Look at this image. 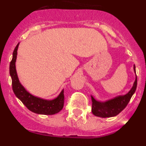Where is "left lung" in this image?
<instances>
[{"label":"left lung","instance_id":"1","mask_svg":"<svg viewBox=\"0 0 146 146\" xmlns=\"http://www.w3.org/2000/svg\"><path fill=\"white\" fill-rule=\"evenodd\" d=\"M134 71L136 74L135 66L134 65ZM137 75L133 86L129 91L123 96H118L113 99H109L106 102H99L91 96L92 100V113L94 115L101 118H110L119 114L129 102L131 96L135 94L137 88Z\"/></svg>","mask_w":146,"mask_h":146}]
</instances>
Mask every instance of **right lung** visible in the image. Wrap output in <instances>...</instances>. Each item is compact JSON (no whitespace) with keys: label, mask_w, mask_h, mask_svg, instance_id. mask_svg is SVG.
<instances>
[{"label":"right lung","mask_w":146,"mask_h":146,"mask_svg":"<svg viewBox=\"0 0 146 146\" xmlns=\"http://www.w3.org/2000/svg\"><path fill=\"white\" fill-rule=\"evenodd\" d=\"M19 44L20 43L17 44L13 52L12 60L9 66V73L12 80V89L15 96L33 113L42 115H54L58 113L64 108V90H62L60 94L55 99L52 100H47L33 96L25 90V88L20 82L15 66Z\"/></svg>","instance_id":"obj_1"}]
</instances>
